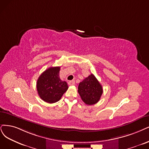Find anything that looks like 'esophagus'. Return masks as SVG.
I'll return each instance as SVG.
<instances>
[{
  "label": "esophagus",
  "mask_w": 149,
  "mask_h": 149,
  "mask_svg": "<svg viewBox=\"0 0 149 149\" xmlns=\"http://www.w3.org/2000/svg\"><path fill=\"white\" fill-rule=\"evenodd\" d=\"M68 84L69 85H74L75 84V81L74 80H71L68 82Z\"/></svg>",
  "instance_id": "obj_1"
}]
</instances>
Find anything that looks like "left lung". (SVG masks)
Instances as JSON below:
<instances>
[{
    "label": "left lung",
    "mask_w": 149,
    "mask_h": 149,
    "mask_svg": "<svg viewBox=\"0 0 149 149\" xmlns=\"http://www.w3.org/2000/svg\"><path fill=\"white\" fill-rule=\"evenodd\" d=\"M78 92L82 101L91 106L100 101L103 90L95 76L91 74L79 84Z\"/></svg>",
    "instance_id": "obj_1"
}]
</instances>
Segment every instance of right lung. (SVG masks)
I'll return each mask as SVG.
<instances>
[{
	"mask_svg": "<svg viewBox=\"0 0 149 149\" xmlns=\"http://www.w3.org/2000/svg\"><path fill=\"white\" fill-rule=\"evenodd\" d=\"M60 67H51L40 75L37 81V90L40 97L48 103L59 101L68 90V85L59 77Z\"/></svg>",
	"mask_w": 149,
	"mask_h": 149,
	"instance_id": "right-lung-1",
	"label": "right lung"
}]
</instances>
